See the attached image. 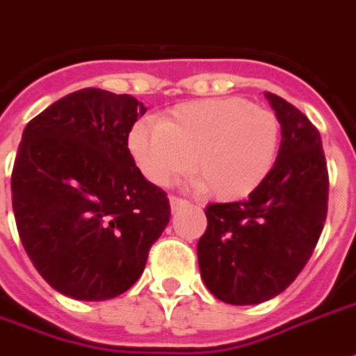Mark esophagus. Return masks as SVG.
<instances>
[{
	"label": "esophagus",
	"instance_id": "1",
	"mask_svg": "<svg viewBox=\"0 0 356 356\" xmlns=\"http://www.w3.org/2000/svg\"><path fill=\"white\" fill-rule=\"evenodd\" d=\"M170 204H171V212H179V210H183L188 206L185 198H179V196H170Z\"/></svg>",
	"mask_w": 356,
	"mask_h": 356
}]
</instances>
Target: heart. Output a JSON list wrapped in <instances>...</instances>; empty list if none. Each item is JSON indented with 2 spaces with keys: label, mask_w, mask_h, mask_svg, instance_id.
<instances>
[{
  "label": "heart",
  "mask_w": 356,
  "mask_h": 356,
  "mask_svg": "<svg viewBox=\"0 0 356 356\" xmlns=\"http://www.w3.org/2000/svg\"><path fill=\"white\" fill-rule=\"evenodd\" d=\"M280 121L245 98L181 104L160 125L138 121L129 131V152L150 183L170 186L195 171L198 185L220 200L250 195L272 171Z\"/></svg>",
  "instance_id": "1"
}]
</instances>
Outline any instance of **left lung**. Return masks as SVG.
Masks as SVG:
<instances>
[{
  "instance_id": "left-lung-1",
  "label": "left lung",
  "mask_w": 356,
  "mask_h": 356,
  "mask_svg": "<svg viewBox=\"0 0 356 356\" xmlns=\"http://www.w3.org/2000/svg\"><path fill=\"white\" fill-rule=\"evenodd\" d=\"M266 98L282 125L272 171L245 200L208 204L196 247L206 287L227 305H258L287 289L327 216L330 177L318 129L289 102L272 92Z\"/></svg>"
}]
</instances>
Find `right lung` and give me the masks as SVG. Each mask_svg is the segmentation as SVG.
Segmentation results:
<instances>
[{"label":"right lung","mask_w":356,"mask_h":356,"mask_svg":"<svg viewBox=\"0 0 356 356\" xmlns=\"http://www.w3.org/2000/svg\"><path fill=\"white\" fill-rule=\"evenodd\" d=\"M144 111L129 94L83 88L24 127L11 173L17 231L40 275L71 299L131 289L170 223L168 195L127 144Z\"/></svg>","instance_id":"obj_1"}]
</instances>
